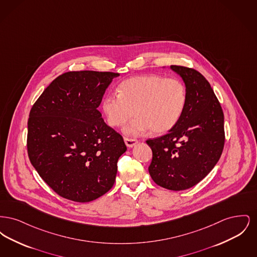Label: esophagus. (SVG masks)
Segmentation results:
<instances>
[{
  "label": "esophagus",
  "mask_w": 257,
  "mask_h": 257,
  "mask_svg": "<svg viewBox=\"0 0 257 257\" xmlns=\"http://www.w3.org/2000/svg\"><path fill=\"white\" fill-rule=\"evenodd\" d=\"M124 142H125V145L128 147H133L134 146H136L137 143H138L137 140L130 139V138H124Z\"/></svg>",
  "instance_id": "34e87169"
}]
</instances>
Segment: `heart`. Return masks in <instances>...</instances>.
<instances>
[{
  "instance_id": "1",
  "label": "heart",
  "mask_w": 257,
  "mask_h": 257,
  "mask_svg": "<svg viewBox=\"0 0 257 257\" xmlns=\"http://www.w3.org/2000/svg\"><path fill=\"white\" fill-rule=\"evenodd\" d=\"M187 104V89L180 80L157 74L129 78L118 86V93H109L102 101V110L111 127H119L135 112L137 116L123 132L140 136L148 130L163 134L180 120Z\"/></svg>"
}]
</instances>
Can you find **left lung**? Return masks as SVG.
<instances>
[{
    "label": "left lung",
    "mask_w": 257,
    "mask_h": 257,
    "mask_svg": "<svg viewBox=\"0 0 257 257\" xmlns=\"http://www.w3.org/2000/svg\"><path fill=\"white\" fill-rule=\"evenodd\" d=\"M183 79L187 104L178 123L168 134L149 139L153 181L171 191L187 190L200 182L216 166L224 146L223 112L202 74L171 65Z\"/></svg>",
    "instance_id": "1"
}]
</instances>
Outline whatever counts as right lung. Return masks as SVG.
<instances>
[{
    "instance_id": "right-lung-1",
    "label": "right lung",
    "mask_w": 257,
    "mask_h": 257,
    "mask_svg": "<svg viewBox=\"0 0 257 257\" xmlns=\"http://www.w3.org/2000/svg\"><path fill=\"white\" fill-rule=\"evenodd\" d=\"M117 76L89 70L61 74L31 109L28 155L59 196L89 202L113 186L117 161L127 147L97 108Z\"/></svg>"
}]
</instances>
